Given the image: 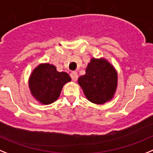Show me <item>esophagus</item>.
I'll use <instances>...</instances> for the list:
<instances>
[{"label": "esophagus", "mask_w": 153, "mask_h": 153, "mask_svg": "<svg viewBox=\"0 0 153 153\" xmlns=\"http://www.w3.org/2000/svg\"><path fill=\"white\" fill-rule=\"evenodd\" d=\"M70 75H71V79H72V81H74V82H76L77 79H78V73H77L76 71H72V72L70 74Z\"/></svg>", "instance_id": "34e87169"}]
</instances>
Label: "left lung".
<instances>
[{"label": "left lung", "mask_w": 153, "mask_h": 153, "mask_svg": "<svg viewBox=\"0 0 153 153\" xmlns=\"http://www.w3.org/2000/svg\"><path fill=\"white\" fill-rule=\"evenodd\" d=\"M87 99L95 104L111 100L116 91L118 75L115 69L105 58H91L85 75L78 79Z\"/></svg>", "instance_id": "1"}]
</instances>
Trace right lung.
<instances>
[{
	"mask_svg": "<svg viewBox=\"0 0 153 153\" xmlns=\"http://www.w3.org/2000/svg\"><path fill=\"white\" fill-rule=\"evenodd\" d=\"M71 78L66 72H59L48 63L41 64L34 69L29 78L31 95L40 103L49 105L58 99L62 88Z\"/></svg>",
	"mask_w": 153,
	"mask_h": 153,
	"instance_id": "right-lung-1",
	"label": "right lung"
}]
</instances>
